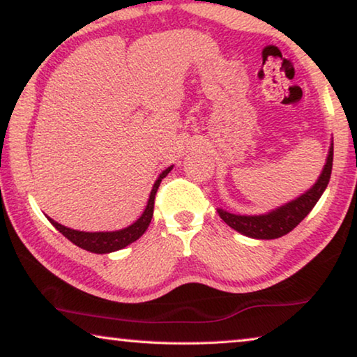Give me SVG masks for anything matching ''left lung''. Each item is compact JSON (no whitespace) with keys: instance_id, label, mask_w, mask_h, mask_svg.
I'll return each instance as SVG.
<instances>
[{"instance_id":"8db88e82","label":"left lung","mask_w":357,"mask_h":357,"mask_svg":"<svg viewBox=\"0 0 357 357\" xmlns=\"http://www.w3.org/2000/svg\"><path fill=\"white\" fill-rule=\"evenodd\" d=\"M332 162H333V140L328 148V155L319 178L303 195L295 197L294 201H289L281 207H276L266 213L260 215H239V213H231L225 209H217L218 215L222 220L231 227L236 231L248 236L254 239H276L281 236L287 234L303 220L319 201V197L324 193L328 180L332 174Z\"/></svg>"}]
</instances>
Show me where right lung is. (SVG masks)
<instances>
[{
	"label": "right lung",
	"mask_w": 357,
	"mask_h": 357,
	"mask_svg": "<svg viewBox=\"0 0 357 357\" xmlns=\"http://www.w3.org/2000/svg\"><path fill=\"white\" fill-rule=\"evenodd\" d=\"M172 167L174 166L167 167L166 171H162L160 174V177H158L155 185H153L144 213H142V215L137 218L132 225H129L128 228L116 229V231L89 233V231H78V229L67 228L49 217H47V220L51 222L54 227H56L59 231L62 233L65 238L70 239L75 245H78V248L84 249V250H89V252H92V254H109V252L121 250L126 248V245L132 244L134 241L139 239L140 236L146 231V228L150 227V222L153 218V209H155L156 191H158V188H160L161 180L172 171Z\"/></svg>",
	"instance_id": "1"
}]
</instances>
